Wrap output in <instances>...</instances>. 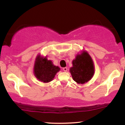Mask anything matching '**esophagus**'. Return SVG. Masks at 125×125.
Returning <instances> with one entry per match:
<instances>
[{
	"label": "esophagus",
	"instance_id": "obj_1",
	"mask_svg": "<svg viewBox=\"0 0 125 125\" xmlns=\"http://www.w3.org/2000/svg\"><path fill=\"white\" fill-rule=\"evenodd\" d=\"M63 70L64 72H67V68L66 67H63Z\"/></svg>",
	"mask_w": 125,
	"mask_h": 125
}]
</instances>
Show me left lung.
I'll list each match as a JSON object with an SVG mask.
<instances>
[{
	"label": "left lung",
	"instance_id": "obj_1",
	"mask_svg": "<svg viewBox=\"0 0 125 125\" xmlns=\"http://www.w3.org/2000/svg\"><path fill=\"white\" fill-rule=\"evenodd\" d=\"M70 68L73 79L78 84H84L92 78L94 73V61L88 52L82 51L77 54Z\"/></svg>",
	"mask_w": 125,
	"mask_h": 125
}]
</instances>
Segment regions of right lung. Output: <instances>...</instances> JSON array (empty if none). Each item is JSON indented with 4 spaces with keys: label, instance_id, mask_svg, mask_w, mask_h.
I'll return each instance as SVG.
<instances>
[{
    "label": "right lung",
    "instance_id": "obj_1",
    "mask_svg": "<svg viewBox=\"0 0 125 125\" xmlns=\"http://www.w3.org/2000/svg\"><path fill=\"white\" fill-rule=\"evenodd\" d=\"M60 67L54 65L51 60H48L46 56H42L38 54L36 58L33 67L35 76L40 82L49 83L54 78Z\"/></svg>",
    "mask_w": 125,
    "mask_h": 125
}]
</instances>
